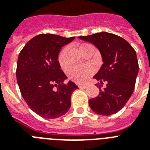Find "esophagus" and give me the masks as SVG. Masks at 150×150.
I'll use <instances>...</instances> for the list:
<instances>
[{"mask_svg":"<svg viewBox=\"0 0 150 150\" xmlns=\"http://www.w3.org/2000/svg\"><path fill=\"white\" fill-rule=\"evenodd\" d=\"M78 87H80L81 89H85V88H87V85H86V84H80L78 86Z\"/></svg>","mask_w":150,"mask_h":150,"instance_id":"1","label":"esophagus"}]
</instances>
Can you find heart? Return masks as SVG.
Wrapping results in <instances>:
<instances>
[{"label":"heart","mask_w":150,"mask_h":150,"mask_svg":"<svg viewBox=\"0 0 150 150\" xmlns=\"http://www.w3.org/2000/svg\"><path fill=\"white\" fill-rule=\"evenodd\" d=\"M89 48H93L89 44H82L80 46L79 50L81 53H82L84 50ZM64 53H65V49L63 50L60 52L58 57V61L61 67H65L67 66L65 59H64ZM94 69L91 66L89 65H81V66H75L72 67L70 69L68 70V75L69 77L72 81H75L79 83H84L88 80L90 76L94 74Z\"/></svg>","instance_id":"obj_1"}]
</instances>
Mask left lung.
I'll use <instances>...</instances> for the list:
<instances>
[{
    "label": "left lung",
    "instance_id": "left-lung-1",
    "mask_svg": "<svg viewBox=\"0 0 150 150\" xmlns=\"http://www.w3.org/2000/svg\"><path fill=\"white\" fill-rule=\"evenodd\" d=\"M79 39L92 43L100 51L103 64L94 78L101 84L99 94L89 100L91 108L98 115L108 116L124 107L134 91L139 73L136 52L123 38L108 32H100Z\"/></svg>",
    "mask_w": 150,
    "mask_h": 150
}]
</instances>
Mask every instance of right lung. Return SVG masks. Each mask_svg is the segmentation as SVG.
Wrapping results in <instances>:
<instances>
[{
  "label": "right lung",
  "mask_w": 150,
  "mask_h": 150,
  "mask_svg": "<svg viewBox=\"0 0 150 150\" xmlns=\"http://www.w3.org/2000/svg\"><path fill=\"white\" fill-rule=\"evenodd\" d=\"M74 39L38 35L19 53L16 70L19 89L28 107L42 118H59L71 106V95L78 87L70 81L63 83L67 76L61 69L58 56L63 45Z\"/></svg>",
  "instance_id": "1"
}]
</instances>
